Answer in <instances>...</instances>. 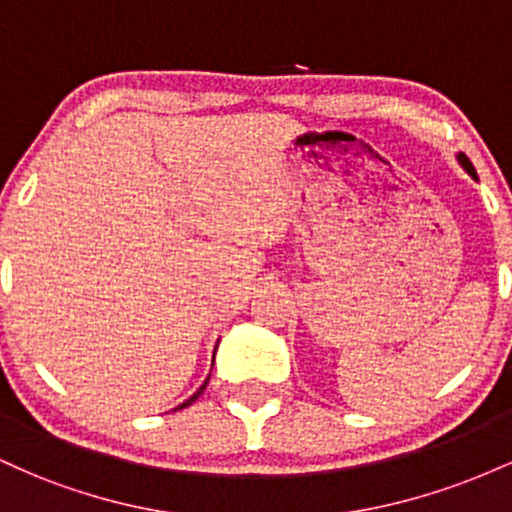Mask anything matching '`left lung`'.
Returning a JSON list of instances; mask_svg holds the SVG:
<instances>
[{
	"instance_id": "left-lung-1",
	"label": "left lung",
	"mask_w": 512,
	"mask_h": 512,
	"mask_svg": "<svg viewBox=\"0 0 512 512\" xmlns=\"http://www.w3.org/2000/svg\"><path fill=\"white\" fill-rule=\"evenodd\" d=\"M457 161H460V166H462L464 170H467V173H469V175H472V178H477V170H474V166H472V161H469V158H467V156H464V154H457Z\"/></svg>"
}]
</instances>
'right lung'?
Instances as JSON below:
<instances>
[{
    "mask_svg": "<svg viewBox=\"0 0 512 512\" xmlns=\"http://www.w3.org/2000/svg\"><path fill=\"white\" fill-rule=\"evenodd\" d=\"M207 383H209V380H204V385H202V387H199V390H197V392H195V395H192L190 399H187V402H182L178 409H185V407H190V404H192V402H195V399H197L199 395H202V392H204V387H207Z\"/></svg>",
    "mask_w": 512,
    "mask_h": 512,
    "instance_id": "1",
    "label": "right lung"
}]
</instances>
